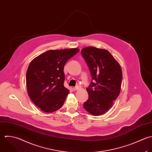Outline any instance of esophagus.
<instances>
[{
	"mask_svg": "<svg viewBox=\"0 0 152 152\" xmlns=\"http://www.w3.org/2000/svg\"><path fill=\"white\" fill-rule=\"evenodd\" d=\"M79 88H80V86H76V87H74V88H73V89L74 91H75L78 90Z\"/></svg>",
	"mask_w": 152,
	"mask_h": 152,
	"instance_id": "esophagus-1",
	"label": "esophagus"
}]
</instances>
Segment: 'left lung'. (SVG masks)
<instances>
[{
    "instance_id": "obj_1",
    "label": "left lung",
    "mask_w": 152,
    "mask_h": 152,
    "mask_svg": "<svg viewBox=\"0 0 152 152\" xmlns=\"http://www.w3.org/2000/svg\"><path fill=\"white\" fill-rule=\"evenodd\" d=\"M81 54L89 67L92 80L86 91L88 99L83 108L98 116L107 112L120 92L123 79L119 63L107 50L94 47L84 48Z\"/></svg>"
}]
</instances>
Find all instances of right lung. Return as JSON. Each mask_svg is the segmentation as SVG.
I'll return each instance as SVG.
<instances>
[{"label":"right lung","instance_id":"1","mask_svg":"<svg viewBox=\"0 0 152 152\" xmlns=\"http://www.w3.org/2000/svg\"><path fill=\"white\" fill-rule=\"evenodd\" d=\"M78 48L48 50L33 59L26 74L28 94L45 113H52L63 105L69 91L64 86V66L78 53Z\"/></svg>","mask_w":152,"mask_h":152}]
</instances>
